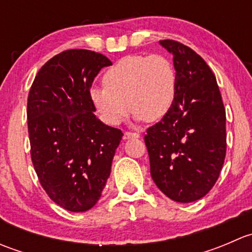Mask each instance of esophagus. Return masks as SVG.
Here are the masks:
<instances>
[{"label": "esophagus", "mask_w": 252, "mask_h": 252, "mask_svg": "<svg viewBox=\"0 0 252 252\" xmlns=\"http://www.w3.org/2000/svg\"><path fill=\"white\" fill-rule=\"evenodd\" d=\"M140 136V134L139 133H131V131H126L123 135V139L124 140H128V139H131V138H139Z\"/></svg>", "instance_id": "1"}]
</instances>
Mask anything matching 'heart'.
<instances>
[{
	"mask_svg": "<svg viewBox=\"0 0 252 252\" xmlns=\"http://www.w3.org/2000/svg\"><path fill=\"white\" fill-rule=\"evenodd\" d=\"M103 84L90 90L91 102L105 123L117 126L129 107L136 121L163 118L174 103L178 79L173 63L164 56L133 55L114 63Z\"/></svg>",
	"mask_w": 252,
	"mask_h": 252,
	"instance_id": "b5f03b06",
	"label": "heart"
}]
</instances>
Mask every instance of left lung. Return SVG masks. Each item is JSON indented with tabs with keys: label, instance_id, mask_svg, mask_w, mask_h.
<instances>
[{
	"label": "left lung",
	"instance_id": "1",
	"mask_svg": "<svg viewBox=\"0 0 252 252\" xmlns=\"http://www.w3.org/2000/svg\"><path fill=\"white\" fill-rule=\"evenodd\" d=\"M173 55L177 95L168 113L145 135L155 184L169 199L204 197L220 177L225 158V110L217 80L191 48L161 40Z\"/></svg>",
	"mask_w": 252,
	"mask_h": 252
}]
</instances>
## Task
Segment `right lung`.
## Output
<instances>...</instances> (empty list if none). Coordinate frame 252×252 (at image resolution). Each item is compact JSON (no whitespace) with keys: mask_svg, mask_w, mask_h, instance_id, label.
I'll use <instances>...</instances> for the list:
<instances>
[{"mask_svg":"<svg viewBox=\"0 0 252 252\" xmlns=\"http://www.w3.org/2000/svg\"><path fill=\"white\" fill-rule=\"evenodd\" d=\"M111 64L94 51H63L42 65L28 96L35 172L50 199L70 212L98 201L123 136L95 116L90 98L94 79Z\"/></svg>","mask_w":252,"mask_h":252,"instance_id":"obj_1","label":"right lung"}]
</instances>
